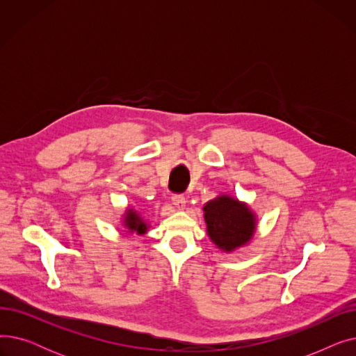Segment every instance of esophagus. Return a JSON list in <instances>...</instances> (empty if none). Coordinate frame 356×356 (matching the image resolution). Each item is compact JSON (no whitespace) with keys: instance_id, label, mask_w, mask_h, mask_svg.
I'll use <instances>...</instances> for the list:
<instances>
[{"instance_id":"esophagus-1","label":"esophagus","mask_w":356,"mask_h":356,"mask_svg":"<svg viewBox=\"0 0 356 356\" xmlns=\"http://www.w3.org/2000/svg\"><path fill=\"white\" fill-rule=\"evenodd\" d=\"M172 202L177 209H184L186 207V197L183 195H175L172 196Z\"/></svg>"}]
</instances>
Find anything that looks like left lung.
<instances>
[{
  "mask_svg": "<svg viewBox=\"0 0 356 356\" xmlns=\"http://www.w3.org/2000/svg\"><path fill=\"white\" fill-rule=\"evenodd\" d=\"M208 235L225 252L247 245L252 239L257 220L245 203L228 195H220L203 207Z\"/></svg>",
  "mask_w": 356,
  "mask_h": 356,
  "instance_id": "left-lung-1",
  "label": "left lung"
}]
</instances>
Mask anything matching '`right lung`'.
Masks as SVG:
<instances>
[{
  "instance_id": "add662e5",
  "label": "right lung",
  "mask_w": 356,
  "mask_h": 356,
  "mask_svg": "<svg viewBox=\"0 0 356 356\" xmlns=\"http://www.w3.org/2000/svg\"><path fill=\"white\" fill-rule=\"evenodd\" d=\"M124 227H127L128 232H137L138 235H143L147 232L148 223L137 213V211L128 209L124 216Z\"/></svg>"
}]
</instances>
